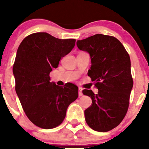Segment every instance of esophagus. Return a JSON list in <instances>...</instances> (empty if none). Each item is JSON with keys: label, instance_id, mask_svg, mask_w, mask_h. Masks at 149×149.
Instances as JSON below:
<instances>
[{"label": "esophagus", "instance_id": "obj_1", "mask_svg": "<svg viewBox=\"0 0 149 149\" xmlns=\"http://www.w3.org/2000/svg\"><path fill=\"white\" fill-rule=\"evenodd\" d=\"M82 90H83V89L81 88V87H79V96H82L83 95Z\"/></svg>", "mask_w": 149, "mask_h": 149}]
</instances>
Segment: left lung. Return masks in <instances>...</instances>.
<instances>
[{
  "label": "left lung",
  "mask_w": 149,
  "mask_h": 149,
  "mask_svg": "<svg viewBox=\"0 0 149 149\" xmlns=\"http://www.w3.org/2000/svg\"><path fill=\"white\" fill-rule=\"evenodd\" d=\"M77 45L90 56L87 74L98 89L97 94L83 90L92 100L85 111V121L95 131L109 132L119 125L129 107L133 87L130 56L117 38L101 34L77 40Z\"/></svg>",
  "instance_id": "1"
}]
</instances>
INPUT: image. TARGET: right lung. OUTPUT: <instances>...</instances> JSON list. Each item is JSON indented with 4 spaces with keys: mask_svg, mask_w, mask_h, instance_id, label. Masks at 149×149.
<instances>
[{
    "mask_svg": "<svg viewBox=\"0 0 149 149\" xmlns=\"http://www.w3.org/2000/svg\"><path fill=\"white\" fill-rule=\"evenodd\" d=\"M75 41L36 32L26 36L17 49L13 66L15 91L30 121L42 129L60 125L68 106L78 97V87L70 83L59 86L49 77Z\"/></svg>",
    "mask_w": 149,
    "mask_h": 149,
    "instance_id": "obj_1",
    "label": "right lung"
}]
</instances>
